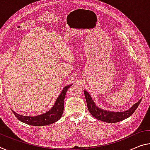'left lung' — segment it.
<instances>
[{"instance_id": "obj_1", "label": "left lung", "mask_w": 150, "mask_h": 150, "mask_svg": "<svg viewBox=\"0 0 150 150\" xmlns=\"http://www.w3.org/2000/svg\"><path fill=\"white\" fill-rule=\"evenodd\" d=\"M84 94L87 101L88 110L91 114V115H93V117H94L97 120H101L102 122L107 123H113L119 122L130 117L134 113V111L136 110V109L142 101L141 98L136 103L134 104L129 109H127L126 111H111L100 108L99 106H97L94 101L93 100L90 94L85 90H84Z\"/></svg>"}]
</instances>
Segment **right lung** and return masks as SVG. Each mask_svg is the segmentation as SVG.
I'll use <instances>...</instances> for the list:
<instances>
[{
    "label": "right lung",
    "instance_id": "right-lung-1",
    "mask_svg": "<svg viewBox=\"0 0 150 150\" xmlns=\"http://www.w3.org/2000/svg\"><path fill=\"white\" fill-rule=\"evenodd\" d=\"M71 85L72 84L64 87L60 95L54 102V105L48 111L41 115L36 116H25L16 113L13 110L12 111L18 120L27 124L33 125V126H42V125H47L55 123L62 117L64 109V99H65L67 91Z\"/></svg>",
    "mask_w": 150,
    "mask_h": 150
}]
</instances>
